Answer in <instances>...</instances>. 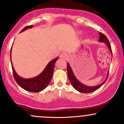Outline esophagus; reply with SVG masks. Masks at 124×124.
<instances>
[{
    "instance_id": "1",
    "label": "esophagus",
    "mask_w": 124,
    "mask_h": 124,
    "mask_svg": "<svg viewBox=\"0 0 124 124\" xmlns=\"http://www.w3.org/2000/svg\"><path fill=\"white\" fill-rule=\"evenodd\" d=\"M60 58L61 59H63V60H66L67 58H68V55L66 53H62L60 55Z\"/></svg>"
}]
</instances>
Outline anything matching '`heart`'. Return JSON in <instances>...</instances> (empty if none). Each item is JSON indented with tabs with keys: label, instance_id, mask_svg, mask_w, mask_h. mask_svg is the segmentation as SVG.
I'll list each match as a JSON object with an SVG mask.
<instances>
[{
	"label": "heart",
	"instance_id": "heart-1",
	"mask_svg": "<svg viewBox=\"0 0 124 124\" xmlns=\"http://www.w3.org/2000/svg\"><path fill=\"white\" fill-rule=\"evenodd\" d=\"M82 34V32H78V34Z\"/></svg>",
	"mask_w": 124,
	"mask_h": 124
}]
</instances>
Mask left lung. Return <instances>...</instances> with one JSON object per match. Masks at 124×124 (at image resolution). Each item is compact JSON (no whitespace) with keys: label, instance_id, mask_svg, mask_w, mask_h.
<instances>
[{"label":"left lung","instance_id":"obj_1","mask_svg":"<svg viewBox=\"0 0 124 124\" xmlns=\"http://www.w3.org/2000/svg\"><path fill=\"white\" fill-rule=\"evenodd\" d=\"M100 34V38L99 41L100 42H104L105 44L108 46V49L110 51L111 54H112V50H111V45L109 44V42L108 39H107V38L106 37V35H104L103 33L101 32H99ZM67 69H68V78H69V80H70L71 85H72V86L73 87V88L75 89H76L77 91L80 92V93H92V92H94L96 90L99 89L101 86H103L104 84L105 83V82H106L108 76V73L109 71L108 72L107 75L106 79H105V80L103 82H102L101 83H100V85H97V86H87V85H84V84L80 82H79V80L76 78V77L75 76V74L73 73V71L72 70V68L69 65V63H67Z\"/></svg>","mask_w":124,"mask_h":124}]
</instances>
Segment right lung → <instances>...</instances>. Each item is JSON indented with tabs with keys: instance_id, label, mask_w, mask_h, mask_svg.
<instances>
[{
	"instance_id": "right-lung-1",
	"label": "right lung",
	"mask_w": 124,
	"mask_h": 124,
	"mask_svg": "<svg viewBox=\"0 0 124 124\" xmlns=\"http://www.w3.org/2000/svg\"><path fill=\"white\" fill-rule=\"evenodd\" d=\"M32 27V25L25 27L24 28L21 32L26 30L28 28H31ZM12 48L10 50V61L12 63V67L13 76L15 78V80L23 89L28 91V92H34V93H38L45 89L48 85H49V82L52 79V75H53L54 70V65L56 61L58 59V57L52 59L47 64L45 69H44L41 73L39 75L36 77L32 78H21L16 73V70L14 69V67L13 66L12 59H11V53H12Z\"/></svg>"
}]
</instances>
